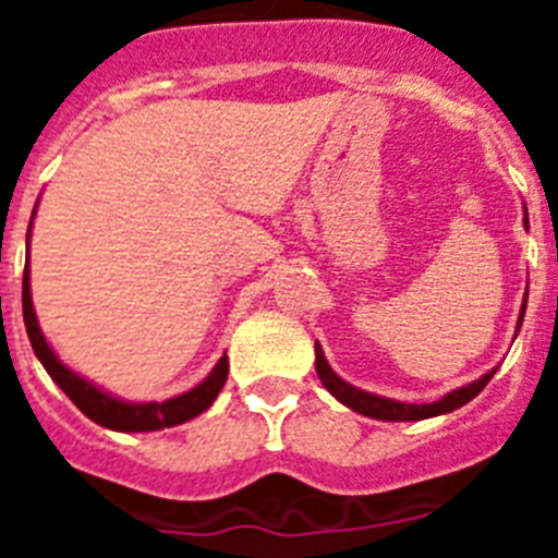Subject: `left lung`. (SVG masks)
Segmentation results:
<instances>
[{
	"label": "left lung",
	"mask_w": 558,
	"mask_h": 558,
	"mask_svg": "<svg viewBox=\"0 0 558 558\" xmlns=\"http://www.w3.org/2000/svg\"><path fill=\"white\" fill-rule=\"evenodd\" d=\"M525 229H529V211H525ZM525 304H529V293H525V302H522L520 310V322H517V332L522 327V318H525ZM315 372H318V379L324 383L329 393H332L338 402H343L352 411L363 413L368 418H383V422H418V418H430V416H441V413H450L456 408L466 405L470 399H475L483 388L489 386V379L495 377L497 368H492L489 374H483V377L472 379L470 386L456 388L447 397H441L438 402H427V405H408V402H397V399H386L377 397V393L360 391V388L349 386L347 379H340L338 374L329 368L327 357H324V349L315 343Z\"/></svg>",
	"instance_id": "obj_1"
}]
</instances>
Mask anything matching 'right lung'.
Segmentation results:
<instances>
[{"label": "right lung", "mask_w": 558, "mask_h": 558, "mask_svg": "<svg viewBox=\"0 0 558 558\" xmlns=\"http://www.w3.org/2000/svg\"><path fill=\"white\" fill-rule=\"evenodd\" d=\"M22 310L24 327H27V338L29 343H33V352L41 360V366L47 368L49 377L56 379L58 388H61V391L92 418V422L108 427V430L150 433L161 430V427L184 425V422H190V418H195L198 413H204L206 408L218 399L220 388L226 386V377H229V357L223 354V357L218 360V366L209 372V377H206L201 386L192 388V391L181 393V397H172L167 399V402H122V399L111 397V393H106L102 388L92 386L88 379L77 377V374L72 372V368L63 366L61 360H58V354L52 352V347H49L47 338L41 335V327H38L36 310H33L29 270H24Z\"/></svg>", "instance_id": "1"}]
</instances>
